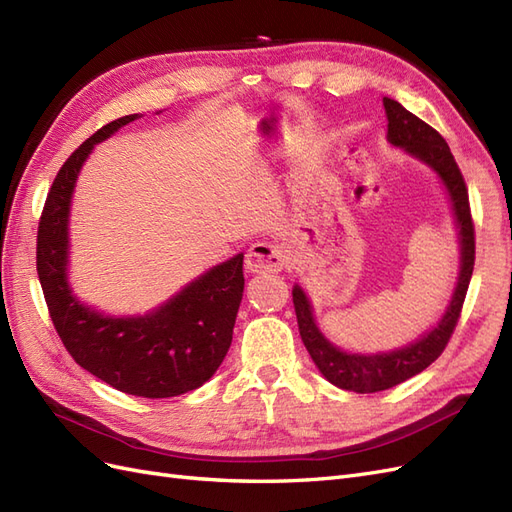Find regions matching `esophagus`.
I'll use <instances>...</instances> for the list:
<instances>
[{
  "instance_id": "34e87169",
  "label": "esophagus",
  "mask_w": 512,
  "mask_h": 512,
  "mask_svg": "<svg viewBox=\"0 0 512 512\" xmlns=\"http://www.w3.org/2000/svg\"><path fill=\"white\" fill-rule=\"evenodd\" d=\"M286 265V250L273 241L252 243L245 254V267L252 273H275Z\"/></svg>"
}]
</instances>
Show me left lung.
<instances>
[{"label":"left lung","instance_id":"1","mask_svg":"<svg viewBox=\"0 0 512 512\" xmlns=\"http://www.w3.org/2000/svg\"><path fill=\"white\" fill-rule=\"evenodd\" d=\"M382 102L386 119H389V141L401 149H406L412 156L421 158L436 170L446 185L448 196L453 200V211L461 237V273L453 301L448 305L444 318L438 322V327L429 331L423 339H418L416 344H410L408 348L382 354H348L329 344L316 327L312 307H309L305 292L299 286H294L292 303L294 312H297L299 333L309 356H312V361L320 369V374L331 384L354 393H378L391 389V386H397L408 378L421 374L423 369H427L438 359L459 322L476 256L468 185L451 149H448L444 138L429 123L406 111L399 102L391 98H382Z\"/></svg>","mask_w":512,"mask_h":512}]
</instances>
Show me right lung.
Here are the masks:
<instances>
[{
    "label": "right lung",
    "instance_id": "right-lung-1",
    "mask_svg": "<svg viewBox=\"0 0 512 512\" xmlns=\"http://www.w3.org/2000/svg\"><path fill=\"white\" fill-rule=\"evenodd\" d=\"M136 117L106 123L59 168L38 222L36 269L53 327L72 359L121 393L158 399L198 389L222 365L245 277L243 254H237L138 318L102 316L72 297L66 265L76 177L94 145Z\"/></svg>",
    "mask_w": 512,
    "mask_h": 512
}]
</instances>
